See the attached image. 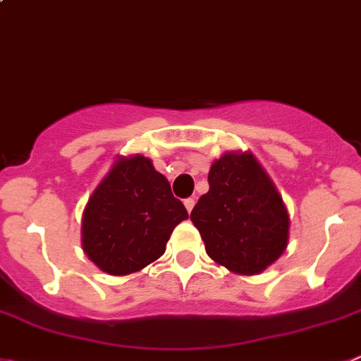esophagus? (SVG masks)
Listing matches in <instances>:
<instances>
[{
	"instance_id": "esophagus-1",
	"label": "esophagus",
	"mask_w": 361,
	"mask_h": 361,
	"mask_svg": "<svg viewBox=\"0 0 361 361\" xmlns=\"http://www.w3.org/2000/svg\"><path fill=\"white\" fill-rule=\"evenodd\" d=\"M184 206H186L188 213H191V209H193L195 206V198H186V200H184Z\"/></svg>"
}]
</instances>
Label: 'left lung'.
Segmentation results:
<instances>
[{
	"instance_id": "8db88e82",
	"label": "left lung",
	"mask_w": 361,
	"mask_h": 361,
	"mask_svg": "<svg viewBox=\"0 0 361 361\" xmlns=\"http://www.w3.org/2000/svg\"><path fill=\"white\" fill-rule=\"evenodd\" d=\"M209 191L191 211L214 263L257 276L288 247L290 216L272 178L250 152H226L209 168Z\"/></svg>"
}]
</instances>
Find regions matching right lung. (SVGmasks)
<instances>
[{
    "label": "right lung",
    "mask_w": 361,
    "mask_h": 361,
    "mask_svg": "<svg viewBox=\"0 0 361 361\" xmlns=\"http://www.w3.org/2000/svg\"><path fill=\"white\" fill-rule=\"evenodd\" d=\"M188 218L170 183L141 154L118 155L82 214V249L102 272L128 276L163 256Z\"/></svg>",
    "instance_id": "add662e5"
}]
</instances>
